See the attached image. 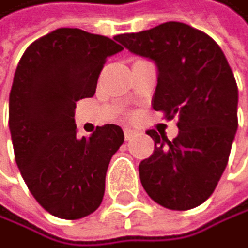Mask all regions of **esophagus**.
<instances>
[{"instance_id": "1", "label": "esophagus", "mask_w": 248, "mask_h": 248, "mask_svg": "<svg viewBox=\"0 0 248 248\" xmlns=\"http://www.w3.org/2000/svg\"><path fill=\"white\" fill-rule=\"evenodd\" d=\"M123 133H125V139H126V140H129V139L136 134V131L131 129L129 126H125V128H123Z\"/></svg>"}]
</instances>
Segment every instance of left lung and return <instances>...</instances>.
<instances>
[{"label":"left lung","instance_id":"obj_1","mask_svg":"<svg viewBox=\"0 0 248 248\" xmlns=\"http://www.w3.org/2000/svg\"><path fill=\"white\" fill-rule=\"evenodd\" d=\"M114 38L154 62L153 108L168 120L179 119L171 142L148 131L155 148L139 165L145 191L170 210L201 205L224 173L238 129V86L222 49L207 33L177 21Z\"/></svg>","mask_w":248,"mask_h":248}]
</instances>
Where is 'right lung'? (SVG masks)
<instances>
[{"label": "right lung", "mask_w": 248, "mask_h": 248, "mask_svg": "<svg viewBox=\"0 0 248 248\" xmlns=\"http://www.w3.org/2000/svg\"><path fill=\"white\" fill-rule=\"evenodd\" d=\"M120 50L103 35L62 27L33 41L18 63L9 97L15 160L33 198L57 217H85L102 203L125 136L105 125L78 139L75 102L95 94L106 58Z\"/></svg>", "instance_id": "right-lung-1"}]
</instances>
